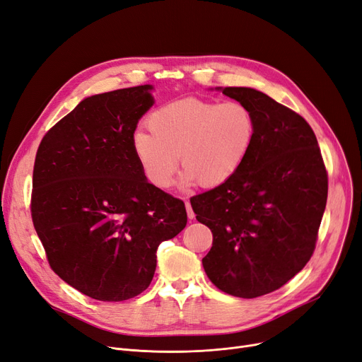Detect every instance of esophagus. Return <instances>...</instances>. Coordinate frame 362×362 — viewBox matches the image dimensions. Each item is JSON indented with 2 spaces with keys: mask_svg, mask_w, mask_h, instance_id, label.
I'll return each instance as SVG.
<instances>
[{
  "mask_svg": "<svg viewBox=\"0 0 362 362\" xmlns=\"http://www.w3.org/2000/svg\"><path fill=\"white\" fill-rule=\"evenodd\" d=\"M185 205H186V211H187V217L192 220V218L195 217V214H194V211H192V206H191V202H187V201H186V202H185Z\"/></svg>",
  "mask_w": 362,
  "mask_h": 362,
  "instance_id": "obj_1",
  "label": "esophagus"
}]
</instances>
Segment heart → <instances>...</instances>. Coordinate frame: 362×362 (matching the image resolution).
<instances>
[{"instance_id":"obj_1","label":"heart","mask_w":362,"mask_h":362,"mask_svg":"<svg viewBox=\"0 0 362 362\" xmlns=\"http://www.w3.org/2000/svg\"><path fill=\"white\" fill-rule=\"evenodd\" d=\"M151 130L132 136L145 179L158 189L171 185L179 165L182 185L217 187L230 180L248 158L257 135L252 111L238 101L185 98L157 108Z\"/></svg>"}]
</instances>
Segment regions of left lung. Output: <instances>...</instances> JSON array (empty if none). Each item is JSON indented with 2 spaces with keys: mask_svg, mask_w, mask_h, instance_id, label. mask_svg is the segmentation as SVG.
<instances>
[{
  "mask_svg": "<svg viewBox=\"0 0 362 362\" xmlns=\"http://www.w3.org/2000/svg\"><path fill=\"white\" fill-rule=\"evenodd\" d=\"M248 107L257 135L248 158L224 185L191 198L213 233L202 258L214 286L238 298L274 292L314 254L327 202V171L307 120L252 88H224Z\"/></svg>",
  "mask_w": 362,
  "mask_h": 362,
  "instance_id": "8db88e82",
  "label": "left lung"
}]
</instances>
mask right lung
<instances>
[{
  "instance_id": "right-lung-1",
  "label": "right lung",
  "mask_w": 362,
  "mask_h": 362,
  "mask_svg": "<svg viewBox=\"0 0 362 362\" xmlns=\"http://www.w3.org/2000/svg\"><path fill=\"white\" fill-rule=\"evenodd\" d=\"M151 85L85 98L37 148L30 213L52 272L98 300L142 293L157 250L186 226L183 201L144 176L132 136Z\"/></svg>"
}]
</instances>
